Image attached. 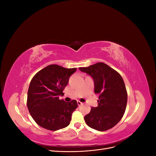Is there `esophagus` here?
<instances>
[{"label":"esophagus","instance_id":"esophagus-1","mask_svg":"<svg viewBox=\"0 0 156 156\" xmlns=\"http://www.w3.org/2000/svg\"><path fill=\"white\" fill-rule=\"evenodd\" d=\"M77 104H78V105H81L83 104V103L81 102L80 101H77Z\"/></svg>","mask_w":156,"mask_h":156}]
</instances>
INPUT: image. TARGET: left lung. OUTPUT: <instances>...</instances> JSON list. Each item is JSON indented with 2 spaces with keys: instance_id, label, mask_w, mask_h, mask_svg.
Wrapping results in <instances>:
<instances>
[{
  "instance_id": "1",
  "label": "left lung",
  "mask_w": 156,
  "mask_h": 156,
  "mask_svg": "<svg viewBox=\"0 0 156 156\" xmlns=\"http://www.w3.org/2000/svg\"><path fill=\"white\" fill-rule=\"evenodd\" d=\"M79 69L92 77L94 92L99 95L98 106L92 107L84 117L86 124L100 131L112 128L123 117L127 105V93L123 79L103 62Z\"/></svg>"
}]
</instances>
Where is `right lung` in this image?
<instances>
[{
    "instance_id": "right-lung-1",
    "label": "right lung",
    "mask_w": 156,
    "mask_h": 156,
    "mask_svg": "<svg viewBox=\"0 0 156 156\" xmlns=\"http://www.w3.org/2000/svg\"><path fill=\"white\" fill-rule=\"evenodd\" d=\"M77 68H65L51 64L36 73L30 83L27 94V107L37 124L56 131L67 127L78 105L76 100L65 102L63 96L71 75Z\"/></svg>"
}]
</instances>
